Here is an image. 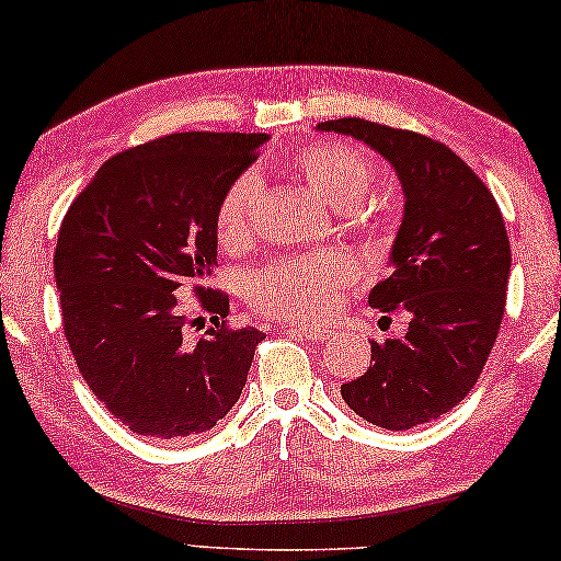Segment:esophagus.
<instances>
[{
    "label": "esophagus",
    "mask_w": 561,
    "mask_h": 561,
    "mask_svg": "<svg viewBox=\"0 0 561 561\" xmlns=\"http://www.w3.org/2000/svg\"><path fill=\"white\" fill-rule=\"evenodd\" d=\"M288 335H296V337H306L312 342H325L330 337V330L325 328H306V325H286Z\"/></svg>",
    "instance_id": "34e87169"
}]
</instances>
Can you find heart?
Wrapping results in <instances>:
<instances>
[{
  "instance_id": "b5f03b06",
  "label": "heart",
  "mask_w": 561,
  "mask_h": 561,
  "mask_svg": "<svg viewBox=\"0 0 561 561\" xmlns=\"http://www.w3.org/2000/svg\"><path fill=\"white\" fill-rule=\"evenodd\" d=\"M290 164L322 199L340 209L357 206L375 182L369 154L345 142L306 145L290 157ZM259 199L261 180L255 172H243L226 186L216 206V239L221 249L241 251L253 241ZM355 273V261L337 251L275 261L251 275L245 300L263 316L316 322L337 308Z\"/></svg>"
}]
</instances>
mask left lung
<instances>
[{
    "label": "left lung",
    "mask_w": 561,
    "mask_h": 561,
    "mask_svg": "<svg viewBox=\"0 0 561 561\" xmlns=\"http://www.w3.org/2000/svg\"><path fill=\"white\" fill-rule=\"evenodd\" d=\"M387 157L404 186L391 271L369 306L411 316L401 340H371L365 375L342 399L369 424L407 431L444 416L476 387L505 316L510 241L483 180L444 142L362 117L320 123Z\"/></svg>",
    "instance_id": "left-lung-1"
}]
</instances>
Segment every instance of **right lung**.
<instances>
[{"label": "right lung", "instance_id": "add662e5", "mask_svg": "<svg viewBox=\"0 0 561 561\" xmlns=\"http://www.w3.org/2000/svg\"><path fill=\"white\" fill-rule=\"evenodd\" d=\"M265 140L157 137L111 157L68 206L54 253L64 335L88 389L133 434H204L241 397L265 335L231 328L229 296L202 280L216 263V206ZM184 287L215 322L196 343Z\"/></svg>", "mask_w": 561, "mask_h": 561}]
</instances>
